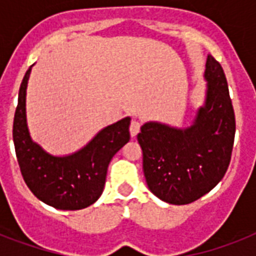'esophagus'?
I'll return each mask as SVG.
<instances>
[{"mask_svg":"<svg viewBox=\"0 0 256 256\" xmlns=\"http://www.w3.org/2000/svg\"><path fill=\"white\" fill-rule=\"evenodd\" d=\"M140 124L138 120H132V124H130V136H136L138 132H140Z\"/></svg>","mask_w":256,"mask_h":256,"instance_id":"esophagus-1","label":"esophagus"}]
</instances>
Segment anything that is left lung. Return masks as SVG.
Listing matches in <instances>:
<instances>
[{
  "label": "left lung",
  "instance_id": "8db88e82",
  "mask_svg": "<svg viewBox=\"0 0 256 256\" xmlns=\"http://www.w3.org/2000/svg\"><path fill=\"white\" fill-rule=\"evenodd\" d=\"M204 80L206 100L191 126L178 128L148 122L136 136L148 188L171 204H188L207 194L230 164L235 114L224 72L211 56L207 57Z\"/></svg>",
  "mask_w": 256,
  "mask_h": 256
}]
</instances>
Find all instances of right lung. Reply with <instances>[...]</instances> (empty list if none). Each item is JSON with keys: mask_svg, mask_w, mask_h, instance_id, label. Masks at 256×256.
Here are the masks:
<instances>
[{"mask_svg": "<svg viewBox=\"0 0 256 256\" xmlns=\"http://www.w3.org/2000/svg\"><path fill=\"white\" fill-rule=\"evenodd\" d=\"M22 80L13 122V140L20 170L30 191L58 210H81L100 198L110 160L130 140V116L102 128L85 148L65 156L46 152L30 138L26 124V88Z\"/></svg>", "mask_w": 256, "mask_h": 256, "instance_id": "1", "label": "right lung"}]
</instances>
